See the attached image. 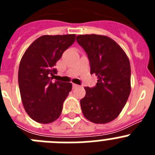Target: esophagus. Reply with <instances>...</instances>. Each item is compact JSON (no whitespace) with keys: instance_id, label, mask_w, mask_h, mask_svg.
I'll list each match as a JSON object with an SVG mask.
<instances>
[{"instance_id":"34e87169","label":"esophagus","mask_w":155,"mask_h":155,"mask_svg":"<svg viewBox=\"0 0 155 155\" xmlns=\"http://www.w3.org/2000/svg\"><path fill=\"white\" fill-rule=\"evenodd\" d=\"M78 87V85L76 84H73V88H76V87Z\"/></svg>"}]
</instances>
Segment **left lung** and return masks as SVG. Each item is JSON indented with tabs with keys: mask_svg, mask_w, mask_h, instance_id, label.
<instances>
[{
	"mask_svg": "<svg viewBox=\"0 0 155 155\" xmlns=\"http://www.w3.org/2000/svg\"><path fill=\"white\" fill-rule=\"evenodd\" d=\"M76 39L87 54L91 74L98 77L95 87H84L85 96L80 101L82 113L94 124H107L120 115L130 93V61L106 35H79Z\"/></svg>",
	"mask_w": 155,
	"mask_h": 155,
	"instance_id": "obj_1",
	"label": "left lung"
}]
</instances>
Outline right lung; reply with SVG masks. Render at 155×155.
<instances>
[{"label": "right lung", "mask_w": 155, "mask_h": 155, "mask_svg": "<svg viewBox=\"0 0 155 155\" xmlns=\"http://www.w3.org/2000/svg\"><path fill=\"white\" fill-rule=\"evenodd\" d=\"M74 34L42 35L28 47L20 61L18 85L27 114L37 123L50 124L60 117L72 89L68 82L52 81L54 66L75 41Z\"/></svg>", "instance_id": "right-lung-1"}]
</instances>
